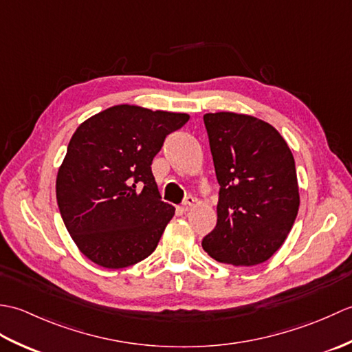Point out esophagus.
<instances>
[{
    "instance_id": "obj_1",
    "label": "esophagus",
    "mask_w": 352,
    "mask_h": 352,
    "mask_svg": "<svg viewBox=\"0 0 352 352\" xmlns=\"http://www.w3.org/2000/svg\"><path fill=\"white\" fill-rule=\"evenodd\" d=\"M193 204H195V199H193V197H186L184 201H183V204L180 206V210L182 212H189Z\"/></svg>"
}]
</instances>
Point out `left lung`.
Here are the masks:
<instances>
[{
  "label": "left lung",
  "instance_id": "1",
  "mask_svg": "<svg viewBox=\"0 0 352 352\" xmlns=\"http://www.w3.org/2000/svg\"><path fill=\"white\" fill-rule=\"evenodd\" d=\"M216 178L218 222L203 248L221 263L254 266L286 241L300 208L295 160L271 124L250 115H204Z\"/></svg>",
  "mask_w": 352,
  "mask_h": 352
}]
</instances>
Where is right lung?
I'll return each mask as SVG.
<instances>
[{
  "instance_id": "add662e5",
  "label": "right lung",
  "mask_w": 352,
  "mask_h": 352,
  "mask_svg": "<svg viewBox=\"0 0 352 352\" xmlns=\"http://www.w3.org/2000/svg\"><path fill=\"white\" fill-rule=\"evenodd\" d=\"M189 115L113 106L81 124L57 172L66 230L94 263L121 269L157 248L175 208L163 203L151 163Z\"/></svg>"
}]
</instances>
